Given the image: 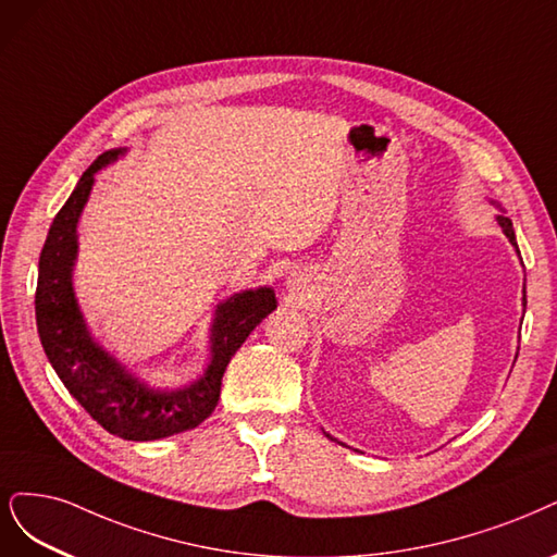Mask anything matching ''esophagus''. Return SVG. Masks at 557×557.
Returning a JSON list of instances; mask_svg holds the SVG:
<instances>
[{
	"instance_id": "1",
	"label": "esophagus",
	"mask_w": 557,
	"mask_h": 557,
	"mask_svg": "<svg viewBox=\"0 0 557 557\" xmlns=\"http://www.w3.org/2000/svg\"><path fill=\"white\" fill-rule=\"evenodd\" d=\"M290 290H299V285H297V281H290Z\"/></svg>"
}]
</instances>
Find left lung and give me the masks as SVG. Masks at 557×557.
Masks as SVG:
<instances>
[{
	"label": "left lung",
	"mask_w": 557,
	"mask_h": 557,
	"mask_svg": "<svg viewBox=\"0 0 557 557\" xmlns=\"http://www.w3.org/2000/svg\"><path fill=\"white\" fill-rule=\"evenodd\" d=\"M497 223H500V227H503V233L509 237V242H511V246L516 248V251H519V244H516V235H513V227H511V221L507 219V216H497ZM528 301H525V287H523V306H525ZM327 437H332V435H327ZM334 440V437H332Z\"/></svg>",
	"instance_id": "8db88e82"
}]
</instances>
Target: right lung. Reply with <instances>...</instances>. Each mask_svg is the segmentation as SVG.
<instances>
[{
    "mask_svg": "<svg viewBox=\"0 0 557 557\" xmlns=\"http://www.w3.org/2000/svg\"><path fill=\"white\" fill-rule=\"evenodd\" d=\"M124 151H103L83 172L78 186L57 212L38 258L36 327L54 373L89 417L112 435L147 443L196 429L214 412L227 361L276 309V297L272 287H258L219 304L209 367L200 380L182 389H151L110 357L91 338L83 320L73 293V264L78 256V219L91 194L94 175Z\"/></svg>",
    "mask_w": 557,
    "mask_h": 557,
    "instance_id": "right-lung-1",
    "label": "right lung"
}]
</instances>
